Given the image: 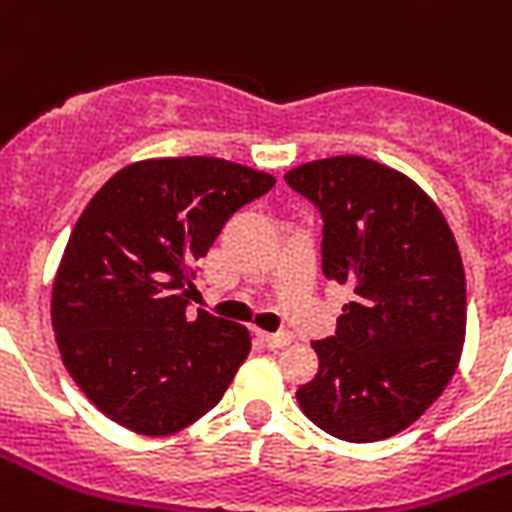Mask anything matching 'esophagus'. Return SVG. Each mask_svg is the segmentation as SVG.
<instances>
[{
    "label": "esophagus",
    "instance_id": "obj_1",
    "mask_svg": "<svg viewBox=\"0 0 512 512\" xmlns=\"http://www.w3.org/2000/svg\"><path fill=\"white\" fill-rule=\"evenodd\" d=\"M255 337L260 343H266L268 348H282V345H288L293 337L290 334H274V332H263V329H255Z\"/></svg>",
    "mask_w": 512,
    "mask_h": 512
}]
</instances>
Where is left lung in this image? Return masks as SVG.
Segmentation results:
<instances>
[{"mask_svg":"<svg viewBox=\"0 0 512 512\" xmlns=\"http://www.w3.org/2000/svg\"><path fill=\"white\" fill-rule=\"evenodd\" d=\"M285 180L323 213V274L351 290L301 411L367 444L414 425L458 370L466 274L450 224L419 183L365 156L299 164Z\"/></svg>","mask_w":512,"mask_h":512,"instance_id":"8db88e82","label":"left lung"}]
</instances>
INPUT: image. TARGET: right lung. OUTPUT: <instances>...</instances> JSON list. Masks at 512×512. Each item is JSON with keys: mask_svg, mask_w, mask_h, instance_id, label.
Returning <instances> with one entry per match:
<instances>
[{"mask_svg": "<svg viewBox=\"0 0 512 512\" xmlns=\"http://www.w3.org/2000/svg\"><path fill=\"white\" fill-rule=\"evenodd\" d=\"M274 175L213 156L134 161L95 191L51 288L62 365L104 417L167 436L205 417L249 356L246 326L186 315L191 266Z\"/></svg>", "mask_w": 512, "mask_h": 512, "instance_id": "1", "label": "right lung"}]
</instances>
